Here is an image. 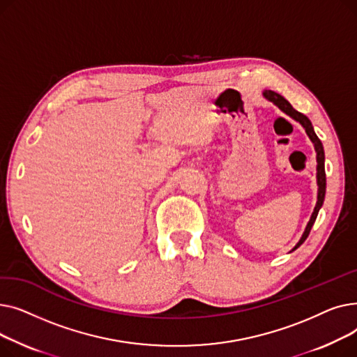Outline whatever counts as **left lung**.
<instances>
[{"instance_id":"obj_1","label":"left lung","mask_w":357,"mask_h":357,"mask_svg":"<svg viewBox=\"0 0 357 357\" xmlns=\"http://www.w3.org/2000/svg\"><path fill=\"white\" fill-rule=\"evenodd\" d=\"M264 97L268 100V101H271V102H273L276 107H279L280 109H282L287 116H289V117H292L295 121H298L299 124H301L304 128H305V131H307V135H308V137L311 139V142L314 143V147H315V152H317V185H318V195H317V204H315V208H314V211H312V215H311V218H310V221H308V224H307V227H305V231H304V234H303V237L299 238V241L296 243V246L292 249V250H296L299 246L303 245V243L307 240V237H308V234H310V231H311V229H312V226H314V222H315V218H317V215H318V211H320V208H321V205H323V202H324V197H326V169H324V149H323V143H321V140L317 137V135H315V131H314V128H312V124H311V121H310V119L307 117V116H304L303 112H299V111H296L282 96H279L278 92H275V91H271V89H266V91H264Z\"/></svg>"}]
</instances>
